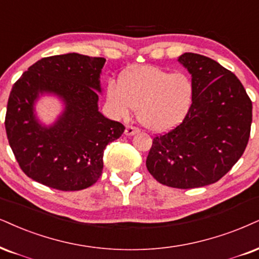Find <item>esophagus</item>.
<instances>
[{"label": "esophagus", "mask_w": 259, "mask_h": 259, "mask_svg": "<svg viewBox=\"0 0 259 259\" xmlns=\"http://www.w3.org/2000/svg\"><path fill=\"white\" fill-rule=\"evenodd\" d=\"M139 132V128H137L135 126H127L126 130H124V135L126 136H132L136 135V133Z\"/></svg>", "instance_id": "34e87169"}]
</instances>
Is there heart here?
Returning <instances> with one entry per match:
<instances>
[{
  "mask_svg": "<svg viewBox=\"0 0 259 259\" xmlns=\"http://www.w3.org/2000/svg\"><path fill=\"white\" fill-rule=\"evenodd\" d=\"M193 95V82L186 73H169L151 65L131 67L121 73L119 84L109 81L105 89L114 116H128L135 108L140 122L157 132L173 128L185 119Z\"/></svg>",
  "mask_w": 259,
  "mask_h": 259,
  "instance_id": "obj_1",
  "label": "heart"
}]
</instances>
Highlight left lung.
I'll list each match as a JSON object with an SVG mask.
<instances>
[{
	"label": "left lung",
	"instance_id": "obj_1",
	"mask_svg": "<svg viewBox=\"0 0 259 259\" xmlns=\"http://www.w3.org/2000/svg\"><path fill=\"white\" fill-rule=\"evenodd\" d=\"M179 61L192 75V105L183 122L152 139L146 168L159 184L188 190L219 181L241 157L252 102L237 75L215 60L185 53Z\"/></svg>",
	"mask_w": 259,
	"mask_h": 259
}]
</instances>
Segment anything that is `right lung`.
<instances>
[{"instance_id": "add662e5", "label": "right lung", "mask_w": 259, "mask_h": 259, "mask_svg": "<svg viewBox=\"0 0 259 259\" xmlns=\"http://www.w3.org/2000/svg\"><path fill=\"white\" fill-rule=\"evenodd\" d=\"M104 63V57L75 53L43 57L13 85L6 132L21 170L32 180L59 191H80L100 179L105 146L124 131L98 111ZM44 92L66 104L50 127L38 124L33 114L34 101Z\"/></svg>"}]
</instances>
